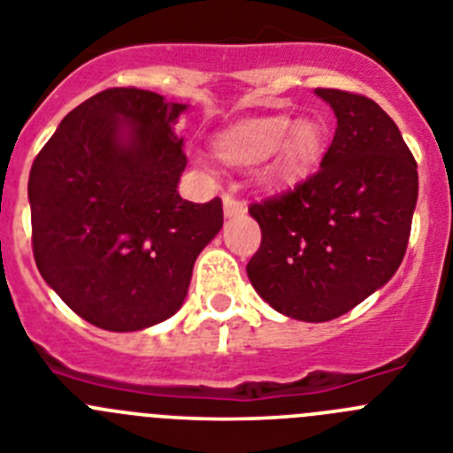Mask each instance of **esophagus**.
Returning <instances> with one entry per match:
<instances>
[{
  "mask_svg": "<svg viewBox=\"0 0 453 453\" xmlns=\"http://www.w3.org/2000/svg\"><path fill=\"white\" fill-rule=\"evenodd\" d=\"M222 203H224V215H226V218H235V215H242L247 211L245 203L240 202L238 197H234V195H224Z\"/></svg>",
  "mask_w": 453,
  "mask_h": 453,
  "instance_id": "obj_1",
  "label": "esophagus"
}]
</instances>
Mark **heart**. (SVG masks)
I'll return each mask as SVG.
<instances>
[{
	"instance_id": "obj_1",
	"label": "heart",
	"mask_w": 453,
	"mask_h": 453,
	"mask_svg": "<svg viewBox=\"0 0 453 453\" xmlns=\"http://www.w3.org/2000/svg\"><path fill=\"white\" fill-rule=\"evenodd\" d=\"M324 147V131L313 119L292 124L290 118H265L235 124L215 138L219 158L235 165H251L274 154L267 179L290 183L318 163Z\"/></svg>"
}]
</instances>
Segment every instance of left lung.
Masks as SVG:
<instances>
[{"instance_id":"left-lung-1","label":"left lung","mask_w":453,"mask_h":453,"mask_svg":"<svg viewBox=\"0 0 453 453\" xmlns=\"http://www.w3.org/2000/svg\"><path fill=\"white\" fill-rule=\"evenodd\" d=\"M338 127L318 172L250 206L261 247L251 286L279 313L329 322L402 265L418 203V163L374 99L318 88Z\"/></svg>"}]
</instances>
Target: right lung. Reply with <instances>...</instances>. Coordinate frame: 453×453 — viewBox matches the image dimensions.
I'll use <instances>...</instances> for the list:
<instances>
[{
    "label": "right lung",
    "instance_id": "1",
    "mask_svg": "<svg viewBox=\"0 0 453 453\" xmlns=\"http://www.w3.org/2000/svg\"><path fill=\"white\" fill-rule=\"evenodd\" d=\"M186 104L108 88L63 118L29 174L31 245L67 306L106 331H140L181 308L199 251L222 229L219 197L186 202L174 135Z\"/></svg>",
    "mask_w": 453,
    "mask_h": 453
}]
</instances>
